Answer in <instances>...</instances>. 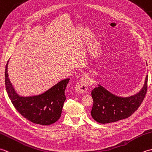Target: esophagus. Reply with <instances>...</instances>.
Returning a JSON list of instances; mask_svg holds the SVG:
<instances>
[{
	"label": "esophagus",
	"instance_id": "obj_1",
	"mask_svg": "<svg viewBox=\"0 0 152 152\" xmlns=\"http://www.w3.org/2000/svg\"><path fill=\"white\" fill-rule=\"evenodd\" d=\"M88 88V80L84 78L80 79L77 82L75 86L76 91L77 93H80V94H83V93H86Z\"/></svg>",
	"mask_w": 152,
	"mask_h": 152
}]
</instances>
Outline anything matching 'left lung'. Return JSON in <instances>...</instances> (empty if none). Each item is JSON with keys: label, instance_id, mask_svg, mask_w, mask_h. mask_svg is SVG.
<instances>
[{"label": "left lung", "instance_id": "8db88e82", "mask_svg": "<svg viewBox=\"0 0 152 152\" xmlns=\"http://www.w3.org/2000/svg\"><path fill=\"white\" fill-rule=\"evenodd\" d=\"M148 75L143 88L128 97L118 96L101 85L92 90V118L100 124H108L126 119L133 114L142 102L148 89Z\"/></svg>", "mask_w": 152, "mask_h": 152}]
</instances>
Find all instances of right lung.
<instances>
[{"mask_svg": "<svg viewBox=\"0 0 152 152\" xmlns=\"http://www.w3.org/2000/svg\"><path fill=\"white\" fill-rule=\"evenodd\" d=\"M8 64V61L5 69L6 89L15 108L25 118L34 124L49 125L56 122L61 115L66 100L64 91L70 79L61 80L41 95L21 96L15 92L10 81Z\"/></svg>", "mask_w": 152, "mask_h": 152, "instance_id": "obj_1", "label": "right lung"}]
</instances>
